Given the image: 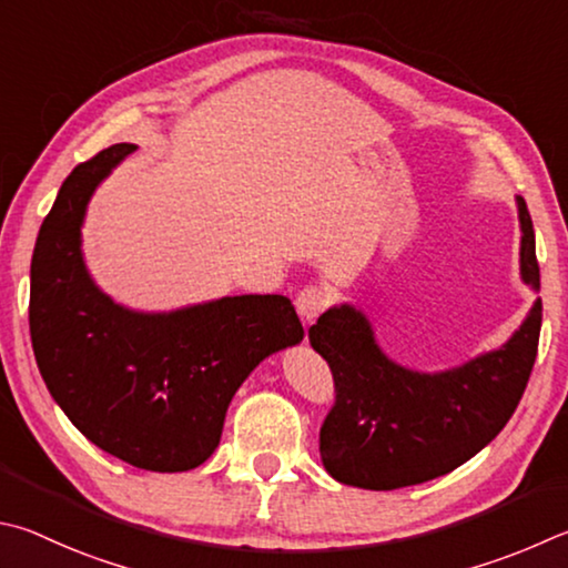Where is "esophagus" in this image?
Returning a JSON list of instances; mask_svg holds the SVG:
<instances>
[{
    "mask_svg": "<svg viewBox=\"0 0 568 568\" xmlns=\"http://www.w3.org/2000/svg\"><path fill=\"white\" fill-rule=\"evenodd\" d=\"M295 307H297V315L303 317L305 325L315 323V320L323 315V311L327 307V295L325 291H320V287H303L301 293L295 297Z\"/></svg>",
    "mask_w": 568,
    "mask_h": 568,
    "instance_id": "1",
    "label": "esophagus"
}]
</instances>
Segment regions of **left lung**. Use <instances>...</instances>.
<instances>
[{"label": "left lung", "mask_w": 568, "mask_h": 568, "mask_svg": "<svg viewBox=\"0 0 568 568\" xmlns=\"http://www.w3.org/2000/svg\"><path fill=\"white\" fill-rule=\"evenodd\" d=\"M519 273L539 293L534 225L517 195ZM541 329V297L507 343L439 373H419L385 355L359 307L343 303L307 329L333 369L335 407L320 429V457L339 484L389 491L471 459L499 435L527 389Z\"/></svg>", "instance_id": "left-lung-1"}]
</instances>
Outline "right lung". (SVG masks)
Masks as SVG:
<instances>
[{
    "instance_id": "obj_1",
    "label": "right lung",
    "mask_w": 568,
    "mask_h": 568,
    "mask_svg": "<svg viewBox=\"0 0 568 568\" xmlns=\"http://www.w3.org/2000/svg\"><path fill=\"white\" fill-rule=\"evenodd\" d=\"M133 151L109 146L61 183L32 255L29 329L47 389L81 435L131 467L189 471L219 447L245 377L305 333L285 295L143 313L101 291L81 225L99 183Z\"/></svg>"
}]
</instances>
